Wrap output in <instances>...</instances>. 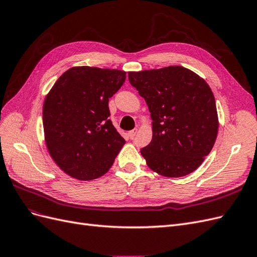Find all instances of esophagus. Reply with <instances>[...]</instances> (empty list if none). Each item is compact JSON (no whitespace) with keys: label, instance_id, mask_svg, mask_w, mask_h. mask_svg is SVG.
<instances>
[{"label":"esophagus","instance_id":"1","mask_svg":"<svg viewBox=\"0 0 257 257\" xmlns=\"http://www.w3.org/2000/svg\"><path fill=\"white\" fill-rule=\"evenodd\" d=\"M137 132H138V130H137V128H134V130L130 131L128 133H127V135H128V137H130V138H133V137L137 134Z\"/></svg>","mask_w":257,"mask_h":257}]
</instances>
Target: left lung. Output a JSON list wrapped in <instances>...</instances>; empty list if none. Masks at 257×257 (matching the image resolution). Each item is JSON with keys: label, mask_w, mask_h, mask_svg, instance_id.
Segmentation results:
<instances>
[{"label": "left lung", "mask_w": 257, "mask_h": 257, "mask_svg": "<svg viewBox=\"0 0 257 257\" xmlns=\"http://www.w3.org/2000/svg\"><path fill=\"white\" fill-rule=\"evenodd\" d=\"M128 80L151 113V143L141 150L147 165L169 178L196 170L219 130L214 95L206 80L179 65L128 72Z\"/></svg>", "instance_id": "obj_1"}]
</instances>
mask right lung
<instances>
[{
	"instance_id": "obj_1",
	"label": "right lung",
	"mask_w": 257,
	"mask_h": 257,
	"mask_svg": "<svg viewBox=\"0 0 257 257\" xmlns=\"http://www.w3.org/2000/svg\"><path fill=\"white\" fill-rule=\"evenodd\" d=\"M120 69L74 66L62 74L43 106L45 143L54 163L80 181L105 175L125 144L108 100L125 81Z\"/></svg>"
}]
</instances>
